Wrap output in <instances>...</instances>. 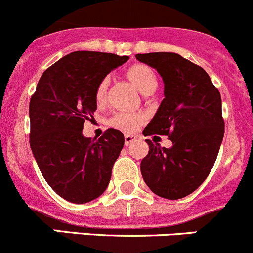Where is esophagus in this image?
<instances>
[{
  "instance_id": "obj_1",
  "label": "esophagus",
  "mask_w": 253,
  "mask_h": 253,
  "mask_svg": "<svg viewBox=\"0 0 253 253\" xmlns=\"http://www.w3.org/2000/svg\"><path fill=\"white\" fill-rule=\"evenodd\" d=\"M134 141H136V136H132V134H126V136H125V144L126 145L131 144V143Z\"/></svg>"
}]
</instances>
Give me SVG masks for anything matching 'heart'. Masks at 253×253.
<instances>
[{
    "instance_id": "b5f03b06",
    "label": "heart",
    "mask_w": 253,
    "mask_h": 253,
    "mask_svg": "<svg viewBox=\"0 0 253 253\" xmlns=\"http://www.w3.org/2000/svg\"><path fill=\"white\" fill-rule=\"evenodd\" d=\"M126 77L142 94L149 95L157 89L158 78L154 70L144 63H136L126 71ZM110 79L103 78L95 90V99L99 104H103L108 98ZM145 117L142 112H117L111 117L109 124L112 128L119 129L125 133H133L144 122Z\"/></svg>"
}]
</instances>
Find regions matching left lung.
Wrapping results in <instances>:
<instances>
[{
	"mask_svg": "<svg viewBox=\"0 0 253 253\" xmlns=\"http://www.w3.org/2000/svg\"><path fill=\"white\" fill-rule=\"evenodd\" d=\"M164 81L162 104L143 131L168 136L171 148L145 139L149 152L141 162L148 187L167 200H180L197 190L211 172L224 137L221 98L201 66L175 52L137 53Z\"/></svg>",
	"mask_w": 253,
	"mask_h": 253,
	"instance_id": "obj_1",
	"label": "left lung"
}]
</instances>
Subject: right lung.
Returning a JSON list of instances; mask_svg holds the SVG:
<instances>
[{
    "label": "right lung",
    "instance_id": "1",
    "mask_svg": "<svg viewBox=\"0 0 253 253\" xmlns=\"http://www.w3.org/2000/svg\"><path fill=\"white\" fill-rule=\"evenodd\" d=\"M128 58L96 51L68 53L42 73L30 98V148L46 182L68 202H90L110 182L124 134L109 128L91 139L82 131L96 110L98 84Z\"/></svg>",
    "mask_w": 253,
    "mask_h": 253
}]
</instances>
